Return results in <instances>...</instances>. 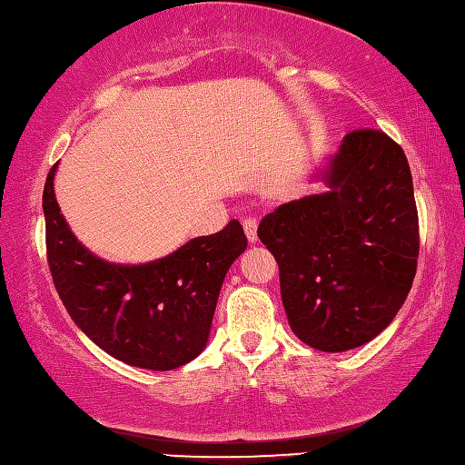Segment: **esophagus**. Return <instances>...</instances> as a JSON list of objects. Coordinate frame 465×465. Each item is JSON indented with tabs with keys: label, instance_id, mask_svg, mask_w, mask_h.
Returning a JSON list of instances; mask_svg holds the SVG:
<instances>
[{
	"label": "esophagus",
	"instance_id": "obj_1",
	"mask_svg": "<svg viewBox=\"0 0 465 465\" xmlns=\"http://www.w3.org/2000/svg\"><path fill=\"white\" fill-rule=\"evenodd\" d=\"M244 232H246L248 242L256 244V242H259V221H256L254 217L244 219Z\"/></svg>",
	"mask_w": 465,
	"mask_h": 465
}]
</instances>
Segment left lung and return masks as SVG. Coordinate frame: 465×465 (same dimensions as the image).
<instances>
[{
	"label": "left lung",
	"mask_w": 465,
	"mask_h": 465,
	"mask_svg": "<svg viewBox=\"0 0 465 465\" xmlns=\"http://www.w3.org/2000/svg\"><path fill=\"white\" fill-rule=\"evenodd\" d=\"M319 178L327 193L264 215L259 238L279 264L287 322L321 351L360 348L385 331L418 264V211L405 153L353 130Z\"/></svg>",
	"instance_id": "left-lung-1"
}]
</instances>
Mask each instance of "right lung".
<instances>
[{"instance_id":"add662e5","label":"right lung","mask_w":465,"mask_h":465,"mask_svg":"<svg viewBox=\"0 0 465 465\" xmlns=\"http://www.w3.org/2000/svg\"><path fill=\"white\" fill-rule=\"evenodd\" d=\"M55 169L43 190L47 261L72 321L120 362L149 371L188 364L206 348L225 272L248 246L240 221L157 261L109 262L65 223L54 193Z\"/></svg>"}]
</instances>
